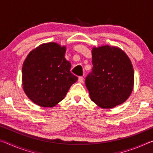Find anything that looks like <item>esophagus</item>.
<instances>
[{
  "label": "esophagus",
  "instance_id": "esophagus-1",
  "mask_svg": "<svg viewBox=\"0 0 153 153\" xmlns=\"http://www.w3.org/2000/svg\"><path fill=\"white\" fill-rule=\"evenodd\" d=\"M78 82H79V83H83V82H84V77H83L82 76L79 77V78H78Z\"/></svg>",
  "mask_w": 153,
  "mask_h": 153
}]
</instances>
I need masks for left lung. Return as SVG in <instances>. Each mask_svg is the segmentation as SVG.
I'll return each instance as SVG.
<instances>
[{"label": "left lung", "mask_w": 153, "mask_h": 153, "mask_svg": "<svg viewBox=\"0 0 153 153\" xmlns=\"http://www.w3.org/2000/svg\"><path fill=\"white\" fill-rule=\"evenodd\" d=\"M92 70L85 84L91 100L103 108L122 104L132 92L134 73L128 55L118 47H94Z\"/></svg>", "instance_id": "1"}]
</instances>
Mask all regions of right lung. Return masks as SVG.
I'll return each instance as SVG.
<instances>
[{
    "instance_id": "1",
    "label": "right lung",
    "mask_w": 153,
    "mask_h": 153,
    "mask_svg": "<svg viewBox=\"0 0 153 153\" xmlns=\"http://www.w3.org/2000/svg\"><path fill=\"white\" fill-rule=\"evenodd\" d=\"M66 47L42 44L31 51L22 67V85L27 97L37 105L53 107L65 97L77 77L65 58Z\"/></svg>"
}]
</instances>
